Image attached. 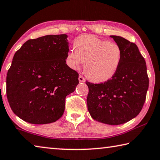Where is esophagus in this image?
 <instances>
[{
    "instance_id": "esophagus-1",
    "label": "esophagus",
    "mask_w": 160,
    "mask_h": 160,
    "mask_svg": "<svg viewBox=\"0 0 160 160\" xmlns=\"http://www.w3.org/2000/svg\"><path fill=\"white\" fill-rule=\"evenodd\" d=\"M78 80H79L80 82H85V79L84 78L82 75H80L79 77H78Z\"/></svg>"
}]
</instances>
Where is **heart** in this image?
Segmentation results:
<instances>
[{
    "label": "heart",
    "mask_w": 160,
    "mask_h": 160,
    "mask_svg": "<svg viewBox=\"0 0 160 160\" xmlns=\"http://www.w3.org/2000/svg\"><path fill=\"white\" fill-rule=\"evenodd\" d=\"M75 47L68 52L66 63L76 70L85 62L86 74L94 82L110 80L120 68L122 50L117 43L87 35L78 38Z\"/></svg>",
    "instance_id": "1"
}]
</instances>
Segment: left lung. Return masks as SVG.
Listing matches in <instances>:
<instances>
[{"label": "left lung", "instance_id": "obj_1", "mask_svg": "<svg viewBox=\"0 0 160 160\" xmlns=\"http://www.w3.org/2000/svg\"><path fill=\"white\" fill-rule=\"evenodd\" d=\"M122 50L121 64L114 76L103 83L86 81L91 117L99 122L118 125L136 117L143 108L149 85L146 61L135 43L110 36Z\"/></svg>", "mask_w": 160, "mask_h": 160}]
</instances>
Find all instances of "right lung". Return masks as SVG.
Masks as SVG:
<instances>
[{
  "label": "right lung",
  "instance_id": "right-lung-1",
  "mask_svg": "<svg viewBox=\"0 0 160 160\" xmlns=\"http://www.w3.org/2000/svg\"><path fill=\"white\" fill-rule=\"evenodd\" d=\"M67 38L61 34L30 39L14 54L6 94L11 109L22 120L43 124L63 115L66 96L79 83L78 72L66 63Z\"/></svg>",
  "mask_w": 160,
  "mask_h": 160
}]
</instances>
